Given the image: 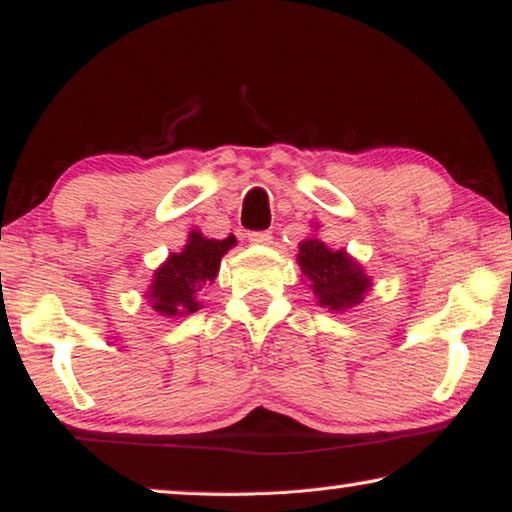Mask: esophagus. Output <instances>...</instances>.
<instances>
[{
	"instance_id": "34e87169",
	"label": "esophagus",
	"mask_w": 512,
	"mask_h": 512,
	"mask_svg": "<svg viewBox=\"0 0 512 512\" xmlns=\"http://www.w3.org/2000/svg\"><path fill=\"white\" fill-rule=\"evenodd\" d=\"M271 232L268 230H253V232H248V241L250 244H262V246H266V244H271Z\"/></svg>"
}]
</instances>
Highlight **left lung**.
Here are the masks:
<instances>
[{
    "instance_id": "1",
    "label": "left lung",
    "mask_w": 512,
    "mask_h": 512,
    "mask_svg": "<svg viewBox=\"0 0 512 512\" xmlns=\"http://www.w3.org/2000/svg\"><path fill=\"white\" fill-rule=\"evenodd\" d=\"M298 262L318 302L329 309L357 307L370 287L361 266L345 255V250H329L318 239L302 241Z\"/></svg>"
}]
</instances>
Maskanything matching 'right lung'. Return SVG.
Returning a JSON list of instances; mask_svg holds the SVG:
<instances>
[{
    "label": "right lung",
    "instance_id": "1",
    "mask_svg": "<svg viewBox=\"0 0 512 512\" xmlns=\"http://www.w3.org/2000/svg\"><path fill=\"white\" fill-rule=\"evenodd\" d=\"M235 246V237L205 239L201 232L189 235V244L183 253H173L167 264H162L153 277L149 296L153 309L164 316L192 314L201 302L198 293L219 273L221 257Z\"/></svg>",
    "mask_w": 512,
    "mask_h": 512
}]
</instances>
